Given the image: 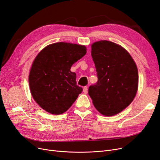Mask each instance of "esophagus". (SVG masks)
I'll return each mask as SVG.
<instances>
[{
  "mask_svg": "<svg viewBox=\"0 0 160 160\" xmlns=\"http://www.w3.org/2000/svg\"><path fill=\"white\" fill-rule=\"evenodd\" d=\"M83 93H85V94L88 93V86H85L84 88H83Z\"/></svg>",
  "mask_w": 160,
  "mask_h": 160,
  "instance_id": "esophagus-1",
  "label": "esophagus"
}]
</instances>
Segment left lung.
<instances>
[{"label": "left lung", "mask_w": 160, "mask_h": 160, "mask_svg": "<svg viewBox=\"0 0 160 160\" xmlns=\"http://www.w3.org/2000/svg\"><path fill=\"white\" fill-rule=\"evenodd\" d=\"M98 81L88 89L97 110L105 116L120 113L132 102L138 88V71L122 47L108 41L91 45Z\"/></svg>", "instance_id": "left-lung-1"}]
</instances>
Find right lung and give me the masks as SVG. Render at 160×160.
Masks as SVG:
<instances>
[{
  "mask_svg": "<svg viewBox=\"0 0 160 160\" xmlns=\"http://www.w3.org/2000/svg\"><path fill=\"white\" fill-rule=\"evenodd\" d=\"M87 52L86 47L57 42L44 48L32 65L28 82L33 99L47 112L55 115L68 110L83 91L70 69Z\"/></svg>",
  "mask_w": 160,
  "mask_h": 160,
  "instance_id": "add662e5",
  "label": "right lung"
}]
</instances>
